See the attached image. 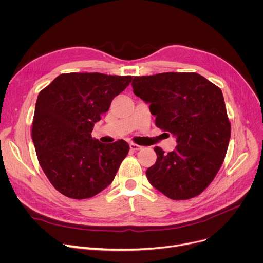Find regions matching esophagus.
Wrapping results in <instances>:
<instances>
[{"label":"esophagus","instance_id":"esophagus-1","mask_svg":"<svg viewBox=\"0 0 263 263\" xmlns=\"http://www.w3.org/2000/svg\"><path fill=\"white\" fill-rule=\"evenodd\" d=\"M143 147L142 146H140V145H137V144H134V143H131L130 144V149L131 150H133V151H137V150H141Z\"/></svg>","mask_w":263,"mask_h":263}]
</instances>
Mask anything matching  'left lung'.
<instances>
[{"label": "left lung", "instance_id": "obj_1", "mask_svg": "<svg viewBox=\"0 0 263 263\" xmlns=\"http://www.w3.org/2000/svg\"><path fill=\"white\" fill-rule=\"evenodd\" d=\"M133 92L156 116V126L177 137L167 155L156 147L148 181L165 196L185 200L208 187L222 166L231 126L223 92L196 72L135 77Z\"/></svg>", "mask_w": 263, "mask_h": 263}]
</instances>
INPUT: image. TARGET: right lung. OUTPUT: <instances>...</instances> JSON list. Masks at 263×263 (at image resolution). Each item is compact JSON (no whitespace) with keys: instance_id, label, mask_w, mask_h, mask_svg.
I'll list each match as a JSON object with an SVG mask.
<instances>
[{"instance_id":"1","label":"right lung","mask_w":263,"mask_h":263,"mask_svg":"<svg viewBox=\"0 0 263 263\" xmlns=\"http://www.w3.org/2000/svg\"><path fill=\"white\" fill-rule=\"evenodd\" d=\"M132 76L63 73L38 95L32 139L51 184L73 199L90 198L114 180L129 144H102L91 137L93 124L127 88Z\"/></svg>"}]
</instances>
